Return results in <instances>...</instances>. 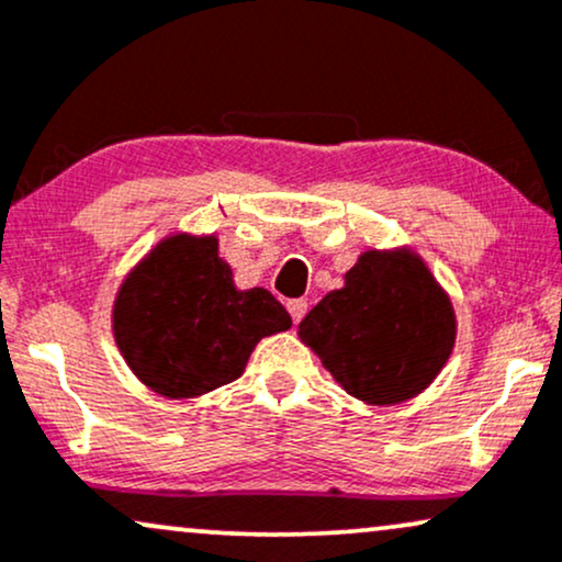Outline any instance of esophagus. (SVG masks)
<instances>
[{"label":"esophagus","instance_id":"obj_1","mask_svg":"<svg viewBox=\"0 0 562 562\" xmlns=\"http://www.w3.org/2000/svg\"><path fill=\"white\" fill-rule=\"evenodd\" d=\"M288 311H290V316H293V322L299 324L303 316H306V311H308V301L306 299H295V301H288Z\"/></svg>","mask_w":562,"mask_h":562}]
</instances>
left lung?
Segmentation results:
<instances>
[{
  "instance_id": "1",
  "label": "left lung",
  "mask_w": 562,
  "mask_h": 562,
  "mask_svg": "<svg viewBox=\"0 0 562 562\" xmlns=\"http://www.w3.org/2000/svg\"><path fill=\"white\" fill-rule=\"evenodd\" d=\"M299 335L342 390L371 405L427 390L450 358L456 314L411 251H367L346 285L308 311Z\"/></svg>"
}]
</instances>
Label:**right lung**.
<instances>
[{
	"instance_id": "1",
	"label": "right lung",
	"mask_w": 562,
	"mask_h": 562,
	"mask_svg": "<svg viewBox=\"0 0 562 562\" xmlns=\"http://www.w3.org/2000/svg\"><path fill=\"white\" fill-rule=\"evenodd\" d=\"M269 290H238L214 235H172L120 285L114 342L146 387L195 397L235 382L261 337L290 329Z\"/></svg>"
}]
</instances>
